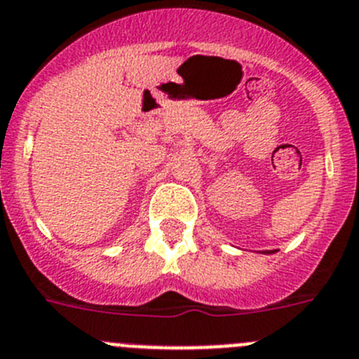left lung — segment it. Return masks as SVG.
I'll return each instance as SVG.
<instances>
[{
    "label": "left lung",
    "instance_id": "8db88e82",
    "mask_svg": "<svg viewBox=\"0 0 359 359\" xmlns=\"http://www.w3.org/2000/svg\"><path fill=\"white\" fill-rule=\"evenodd\" d=\"M276 249H272V251H263V255H274Z\"/></svg>",
    "mask_w": 359,
    "mask_h": 359
}]
</instances>
